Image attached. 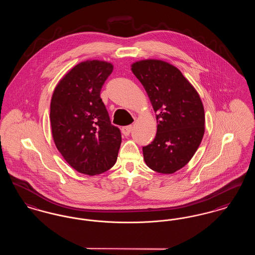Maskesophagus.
Returning <instances> with one entry per match:
<instances>
[{"label":"esophagus","mask_w":255,"mask_h":255,"mask_svg":"<svg viewBox=\"0 0 255 255\" xmlns=\"http://www.w3.org/2000/svg\"><path fill=\"white\" fill-rule=\"evenodd\" d=\"M132 128H133V126L132 125H128V126H125V127H122V133L123 135H125V136H127V135H129L130 133H131V131H132Z\"/></svg>","instance_id":"1"}]
</instances>
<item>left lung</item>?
Instances as JSON below:
<instances>
[{
    "mask_svg": "<svg viewBox=\"0 0 255 255\" xmlns=\"http://www.w3.org/2000/svg\"><path fill=\"white\" fill-rule=\"evenodd\" d=\"M144 87L157 120L154 140L142 148L146 165L173 174L194 156L205 133V109L193 85L165 61L144 59L131 65Z\"/></svg>",
    "mask_w": 255,
    "mask_h": 255,
    "instance_id": "8db88e82",
    "label": "left lung"
}]
</instances>
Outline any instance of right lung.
Listing matches in <instances>:
<instances>
[{
    "instance_id": "right-lung-1",
    "label": "right lung",
    "mask_w": 255,
    "mask_h": 255,
    "mask_svg": "<svg viewBox=\"0 0 255 255\" xmlns=\"http://www.w3.org/2000/svg\"><path fill=\"white\" fill-rule=\"evenodd\" d=\"M107 61L74 66L55 87L50 101L52 138L65 160L79 173L95 176L117 161L122 133L111 124L100 91L113 72Z\"/></svg>"
}]
</instances>
